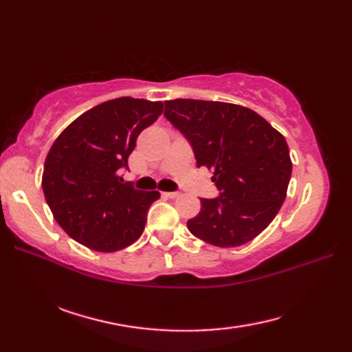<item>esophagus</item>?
Here are the masks:
<instances>
[{
	"label": "esophagus",
	"mask_w": 352,
	"mask_h": 352,
	"mask_svg": "<svg viewBox=\"0 0 352 352\" xmlns=\"http://www.w3.org/2000/svg\"><path fill=\"white\" fill-rule=\"evenodd\" d=\"M163 195L166 197V198H172V199H174V198L180 197V193H178V192H163Z\"/></svg>",
	"instance_id": "34e87169"
}]
</instances>
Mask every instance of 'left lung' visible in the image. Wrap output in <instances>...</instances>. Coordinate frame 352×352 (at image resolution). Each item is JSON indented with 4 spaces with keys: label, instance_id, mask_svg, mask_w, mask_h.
I'll list each match as a JSON object with an SVG mask.
<instances>
[{
    "label": "left lung",
    "instance_id": "8db88e82",
    "mask_svg": "<svg viewBox=\"0 0 352 352\" xmlns=\"http://www.w3.org/2000/svg\"><path fill=\"white\" fill-rule=\"evenodd\" d=\"M164 118L189 140L198 168L213 170L219 190L201 198L190 233L221 248L257 237L286 199L292 160L283 134L254 110L221 101H164Z\"/></svg>",
    "mask_w": 352,
    "mask_h": 352
}]
</instances>
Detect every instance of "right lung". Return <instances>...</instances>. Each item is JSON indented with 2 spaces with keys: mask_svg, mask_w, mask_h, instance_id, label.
Wrapping results in <instances>:
<instances>
[{
  "mask_svg": "<svg viewBox=\"0 0 352 352\" xmlns=\"http://www.w3.org/2000/svg\"><path fill=\"white\" fill-rule=\"evenodd\" d=\"M162 111V101L110 100L85 111L52 144L42 189L54 219L74 241L113 252L144 233L148 208L160 193L122 183L119 170L129 169L138 136Z\"/></svg>",
  "mask_w": 352,
  "mask_h": 352,
  "instance_id": "1",
  "label": "right lung"
}]
</instances>
